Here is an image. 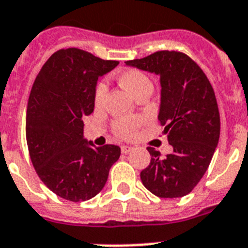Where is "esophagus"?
I'll use <instances>...</instances> for the list:
<instances>
[{
  "label": "esophagus",
  "mask_w": 248,
  "mask_h": 248,
  "mask_svg": "<svg viewBox=\"0 0 248 248\" xmlns=\"http://www.w3.org/2000/svg\"><path fill=\"white\" fill-rule=\"evenodd\" d=\"M130 151H133V147L130 146H122V153H124V155H128Z\"/></svg>",
  "instance_id": "obj_1"
}]
</instances>
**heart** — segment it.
<instances>
[{
  "instance_id": "b5f03b06",
  "label": "heart",
  "mask_w": 248,
  "mask_h": 248,
  "mask_svg": "<svg viewBox=\"0 0 248 248\" xmlns=\"http://www.w3.org/2000/svg\"><path fill=\"white\" fill-rule=\"evenodd\" d=\"M122 85L128 90L133 96H136L140 90L146 89L152 86L151 79L146 75L138 69H126L122 72L119 77ZM106 91H108V85L105 81L97 83L95 90V102L96 105H100L104 99H105ZM139 125V119L137 118H130V119H120L114 124V130L122 138H132L136 133L137 128Z\"/></svg>"
}]
</instances>
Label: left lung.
Masks as SVG:
<instances>
[{
  "label": "left lung",
  "mask_w": 248,
  "mask_h": 248,
  "mask_svg": "<svg viewBox=\"0 0 248 248\" xmlns=\"http://www.w3.org/2000/svg\"><path fill=\"white\" fill-rule=\"evenodd\" d=\"M159 77L158 120L173 152L162 157L148 147L143 185L158 198H181L198 185L218 146L220 119L216 95L199 65L184 53L156 52L125 62Z\"/></svg>",
  "instance_id": "left-lung-1"
}]
</instances>
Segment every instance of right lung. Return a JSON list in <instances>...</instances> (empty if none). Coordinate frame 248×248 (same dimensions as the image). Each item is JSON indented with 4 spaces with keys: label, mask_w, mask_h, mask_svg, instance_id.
<instances>
[{
    "label": "right lung",
    "mask_w": 248,
    "mask_h": 248,
    "mask_svg": "<svg viewBox=\"0 0 248 248\" xmlns=\"http://www.w3.org/2000/svg\"><path fill=\"white\" fill-rule=\"evenodd\" d=\"M118 64L81 49H61L32 85L26 110L30 158L46 187L69 202L97 195L120 157L118 146L95 147L87 140L82 122L95 108L99 77Z\"/></svg>",
    "instance_id": "right-lung-1"
}]
</instances>
